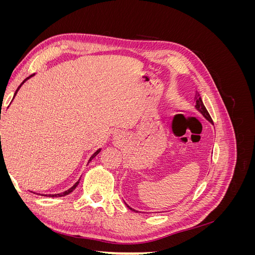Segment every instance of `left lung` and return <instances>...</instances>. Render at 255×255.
<instances>
[{"label": "left lung", "mask_w": 255, "mask_h": 255, "mask_svg": "<svg viewBox=\"0 0 255 255\" xmlns=\"http://www.w3.org/2000/svg\"><path fill=\"white\" fill-rule=\"evenodd\" d=\"M195 99H196V106H195L196 110H197L199 113H201L202 116H203V117H204L206 120H208V121H210V122L212 123V125H214V122H213V120H212V118H211V116H210V114H208L207 110L205 109V106H204V104H203L202 99H201V97H200V95L198 94V92H197V95H196ZM126 205L129 208V210H132V211H134V212H138V211L134 210V208L128 206L127 203H126Z\"/></svg>", "instance_id": "left-lung-1"}]
</instances>
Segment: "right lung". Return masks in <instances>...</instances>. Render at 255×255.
Here are the masks:
<instances>
[{
  "mask_svg": "<svg viewBox=\"0 0 255 255\" xmlns=\"http://www.w3.org/2000/svg\"><path fill=\"white\" fill-rule=\"evenodd\" d=\"M34 75H35V74H32V75H29V76H28V78H26V79H25L24 81H23V82L21 83V85H20V86L18 87V89L16 90V92H14V95H13V98H14V97H16V95H17V92L19 91V89L21 88V86H22V85H23V84H24V83H25V82H26V81H27L28 79H30V78H32V76H34ZM13 98H12V99H13ZM0 120H1V116H0ZM0 137H1V136H0ZM0 140H1V138H0ZM100 151H101V149H99V150H97V151H96V152H95L94 154H92V155H91V156H90V158H89V160H88V164L90 163V161H91V159H94V158H95V157L97 156V154H99V153H100ZM2 153H3V151L1 150V152H0V160H1V159H2V157H3V154H2ZM80 180H81V179H79V181H78V182H76V183H75V184L73 185V186H72V187H70V188H69V189H67V190H65V191H63V192H59V194H54V195H44V194H41V196H44V197H51V198H57V197H64V196H67L68 194H70V192H72V191H73V190H74V189L76 188V186H78V185H79V183H80ZM32 192H33V191H32ZM39 195H40V194H39Z\"/></svg>",
  "mask_w": 255,
  "mask_h": 255,
  "instance_id": "1",
  "label": "right lung"
}]
</instances>
